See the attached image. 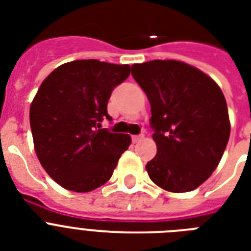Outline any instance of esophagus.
<instances>
[{"instance_id":"esophagus-1","label":"esophagus","mask_w":251,"mask_h":251,"mask_svg":"<svg viewBox=\"0 0 251 251\" xmlns=\"http://www.w3.org/2000/svg\"><path fill=\"white\" fill-rule=\"evenodd\" d=\"M131 139H133V142L134 143H137V142H139L141 141V139H143V135H133V137H131Z\"/></svg>"}]
</instances>
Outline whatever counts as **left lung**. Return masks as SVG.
Segmentation results:
<instances>
[{
  "label": "left lung",
  "instance_id": "1",
  "mask_svg": "<svg viewBox=\"0 0 251 251\" xmlns=\"http://www.w3.org/2000/svg\"><path fill=\"white\" fill-rule=\"evenodd\" d=\"M131 75L151 104L157 152L146 165L150 178L172 193L194 190L216 169L229 139L220 87L199 69L175 60L134 64Z\"/></svg>",
  "mask_w": 251,
  "mask_h": 251
}]
</instances>
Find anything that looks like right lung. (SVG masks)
<instances>
[{
    "instance_id": "obj_1",
    "label": "right lung",
    "mask_w": 251,
    "mask_h": 251,
    "mask_svg": "<svg viewBox=\"0 0 251 251\" xmlns=\"http://www.w3.org/2000/svg\"><path fill=\"white\" fill-rule=\"evenodd\" d=\"M130 75L129 65L78 60L54 69L29 108L37 159L65 189L87 193L112 177L129 149L127 134L99 129L112 120L106 105L114 87Z\"/></svg>"
}]
</instances>
